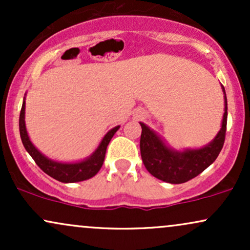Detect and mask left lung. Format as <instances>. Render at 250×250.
Instances as JSON below:
<instances>
[{
    "mask_svg": "<svg viewBox=\"0 0 250 250\" xmlns=\"http://www.w3.org/2000/svg\"><path fill=\"white\" fill-rule=\"evenodd\" d=\"M225 94V114L220 131L211 142L197 149L175 150L161 139L156 131L140 122L142 128L140 149L147 170L156 179L179 185L194 179L213 163L223 147L227 129V96Z\"/></svg>",
    "mask_w": 250,
    "mask_h": 250,
    "instance_id": "left-lung-1",
    "label": "left lung"
}]
</instances>
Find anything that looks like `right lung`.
<instances>
[{"mask_svg":"<svg viewBox=\"0 0 250 250\" xmlns=\"http://www.w3.org/2000/svg\"><path fill=\"white\" fill-rule=\"evenodd\" d=\"M25 97L23 99V104H22L21 113H20V135H21L22 143H23L25 150L29 153V155L36 162V165L48 174L49 176L53 177L60 182L63 183H74L80 182V181H84L88 179H91L93 176L99 173L101 169L103 161H104L105 151H107V147L110 142L111 137L114 134L119 130L120 125H116L113 129L108 131L100 142L99 147L95 149L90 156L87 159L82 160V161L77 162H59L54 161V160L49 159L45 155H43L41 151L37 149L33 142L30 141L29 136H28L27 128H25Z\"/></svg>","mask_w":250,"mask_h":250,"instance_id":"obj_1","label":"right lung"}]
</instances>
